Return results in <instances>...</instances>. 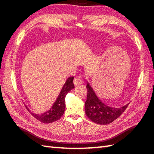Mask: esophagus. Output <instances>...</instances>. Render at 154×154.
I'll use <instances>...</instances> for the list:
<instances>
[{
    "label": "esophagus",
    "mask_w": 154,
    "mask_h": 154,
    "mask_svg": "<svg viewBox=\"0 0 154 154\" xmlns=\"http://www.w3.org/2000/svg\"><path fill=\"white\" fill-rule=\"evenodd\" d=\"M73 83H74L75 85H80V84L82 83L83 81L79 76H76L74 78Z\"/></svg>",
    "instance_id": "34e87169"
}]
</instances>
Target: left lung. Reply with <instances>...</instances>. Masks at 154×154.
I'll use <instances>...</instances> for the list:
<instances>
[{
    "label": "left lung",
    "mask_w": 154,
    "mask_h": 154,
    "mask_svg": "<svg viewBox=\"0 0 154 154\" xmlns=\"http://www.w3.org/2000/svg\"><path fill=\"white\" fill-rule=\"evenodd\" d=\"M87 98L85 102V113L93 122L108 124L112 122L122 114L129 104L119 109L108 106L99 100L89 83L87 85Z\"/></svg>",
    "instance_id": "1"
}]
</instances>
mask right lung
<instances>
[{"instance_id":"obj_1","label":"right lung","mask_w":154,"mask_h":154,"mask_svg":"<svg viewBox=\"0 0 154 154\" xmlns=\"http://www.w3.org/2000/svg\"><path fill=\"white\" fill-rule=\"evenodd\" d=\"M73 76L69 77L65 83L64 85L62 88L61 92L59 94L57 99L55 100V102L53 104V106L51 109L46 111V112L41 114H37L30 112V110L26 107L28 110L30 112V114L33 116L35 119H36L40 121L45 124L51 123L55 121H57L60 118L63 116L64 113L65 109V96L66 94L69 92V91L73 89L74 88V84L73 82Z\"/></svg>"}]
</instances>
